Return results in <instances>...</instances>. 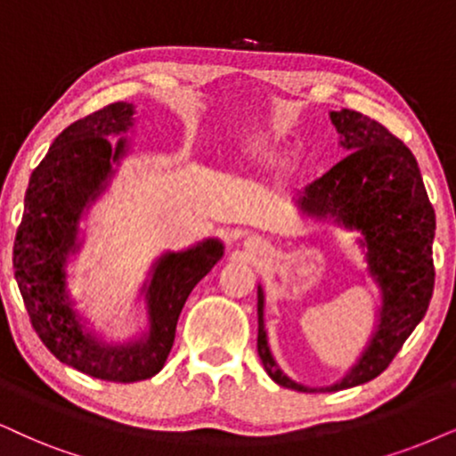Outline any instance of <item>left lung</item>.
Masks as SVG:
<instances>
[{
	"mask_svg": "<svg viewBox=\"0 0 456 456\" xmlns=\"http://www.w3.org/2000/svg\"><path fill=\"white\" fill-rule=\"evenodd\" d=\"M347 158L305 187L298 206L305 215L334 218L362 233L368 271L381 288L379 324L357 364L338 383L320 391H341L372 381L423 320L434 295L436 212L425 191L417 159L400 138L366 115L330 111ZM256 349L265 370L281 387L309 389L288 379L271 355L265 330V295L258 286Z\"/></svg>",
	"mask_w": 456,
	"mask_h": 456,
	"instance_id": "left-lung-1",
	"label": "left lung"
}]
</instances>
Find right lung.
<instances>
[{"mask_svg":"<svg viewBox=\"0 0 456 456\" xmlns=\"http://www.w3.org/2000/svg\"><path fill=\"white\" fill-rule=\"evenodd\" d=\"M132 115L128 102H113L54 138L28 178L14 240V275L42 343L62 364L113 383L145 381L164 368L183 305L223 256V244L210 238L155 261L151 280L142 286L149 330L141 341L105 345L79 324L67 292V258L79 248L84 210L105 191L113 164L126 155V138L113 147L109 136L128 132Z\"/></svg>","mask_w":456,"mask_h":456,"instance_id":"add662e5","label":"right lung"}]
</instances>
